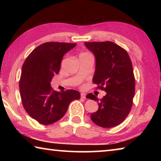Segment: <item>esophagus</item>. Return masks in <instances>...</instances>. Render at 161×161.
<instances>
[{"instance_id":"obj_1","label":"esophagus","mask_w":161,"mask_h":161,"mask_svg":"<svg viewBox=\"0 0 161 161\" xmlns=\"http://www.w3.org/2000/svg\"><path fill=\"white\" fill-rule=\"evenodd\" d=\"M81 98H82V99H85V98H86V94L81 93Z\"/></svg>"}]
</instances>
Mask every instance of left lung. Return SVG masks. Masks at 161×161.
I'll return each instance as SVG.
<instances>
[{
    "label": "left lung",
    "instance_id": "1",
    "mask_svg": "<svg viewBox=\"0 0 161 161\" xmlns=\"http://www.w3.org/2000/svg\"><path fill=\"white\" fill-rule=\"evenodd\" d=\"M96 58L93 83L107 92L99 101L93 94L86 98L97 101L99 109L91 114L97 126L111 128L123 122L130 111L135 94L131 60L126 50L110 41L84 42Z\"/></svg>",
    "mask_w": 161,
    "mask_h": 161
}]
</instances>
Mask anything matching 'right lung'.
I'll return each instance as SVG.
<instances>
[{
  "label": "right lung",
  "instance_id": "add662e5",
  "mask_svg": "<svg viewBox=\"0 0 161 161\" xmlns=\"http://www.w3.org/2000/svg\"><path fill=\"white\" fill-rule=\"evenodd\" d=\"M76 43L48 42L31 52L22 67L19 88L23 106L30 116L43 125L58 121L67 112L72 101L80 99V92L68 89L61 92L50 82L60 69L65 53Z\"/></svg>",
  "mask_w": 161,
  "mask_h": 161
}]
</instances>
